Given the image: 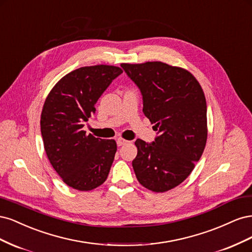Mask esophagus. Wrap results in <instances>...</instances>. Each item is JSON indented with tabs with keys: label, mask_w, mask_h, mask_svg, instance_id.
Here are the masks:
<instances>
[{
	"label": "esophagus",
	"mask_w": 252,
	"mask_h": 252,
	"mask_svg": "<svg viewBox=\"0 0 252 252\" xmlns=\"http://www.w3.org/2000/svg\"><path fill=\"white\" fill-rule=\"evenodd\" d=\"M128 143H130V142L127 141V140H125V139H122V138L117 139V144H118V146H123V145H126V144H128Z\"/></svg>",
	"instance_id": "esophagus-1"
}]
</instances>
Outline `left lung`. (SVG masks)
<instances>
[{
	"instance_id": "obj_1",
	"label": "left lung",
	"mask_w": 252,
	"mask_h": 252,
	"mask_svg": "<svg viewBox=\"0 0 252 252\" xmlns=\"http://www.w3.org/2000/svg\"><path fill=\"white\" fill-rule=\"evenodd\" d=\"M121 67L140 89L143 112L158 131L154 142L135 141V177L151 191L165 192L180 185L202 157L207 140L203 89L187 70L162 62Z\"/></svg>"
}]
</instances>
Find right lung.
<instances>
[{
    "label": "right lung",
    "mask_w": 252,
    "mask_h": 252,
    "mask_svg": "<svg viewBox=\"0 0 252 252\" xmlns=\"http://www.w3.org/2000/svg\"><path fill=\"white\" fill-rule=\"evenodd\" d=\"M122 72L109 65L81 67L61 79L44 103L41 132L48 159L64 183L81 191L98 187L108 177L117 143L87 134L84 126Z\"/></svg>",
    "instance_id": "right-lung-1"
}]
</instances>
